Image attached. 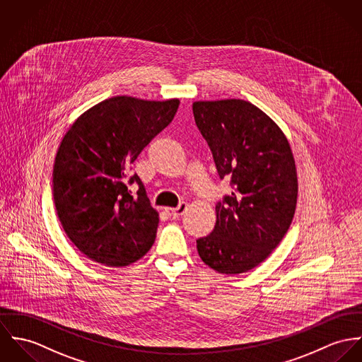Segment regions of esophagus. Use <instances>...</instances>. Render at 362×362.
<instances>
[{"instance_id": "1", "label": "esophagus", "mask_w": 362, "mask_h": 362, "mask_svg": "<svg viewBox=\"0 0 362 362\" xmlns=\"http://www.w3.org/2000/svg\"><path fill=\"white\" fill-rule=\"evenodd\" d=\"M186 208H187V204L182 201V202L177 205V206H175V208H166V211H168V214H169L170 216L176 218V216H180V215H183V212L186 211Z\"/></svg>"}]
</instances>
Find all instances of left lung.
<instances>
[{
	"label": "left lung",
	"instance_id": "8db88e82",
	"mask_svg": "<svg viewBox=\"0 0 362 362\" xmlns=\"http://www.w3.org/2000/svg\"><path fill=\"white\" fill-rule=\"evenodd\" d=\"M193 115L219 177L232 186L216 202L214 230L197 239L199 255L219 274H243L276 248L293 221V153L278 124L248 101H197Z\"/></svg>",
	"mask_w": 362,
	"mask_h": 362
}]
</instances>
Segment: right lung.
<instances>
[{"instance_id": "right-lung-1", "label": "right lung", "mask_w": 362, "mask_h": 362, "mask_svg": "<svg viewBox=\"0 0 362 362\" xmlns=\"http://www.w3.org/2000/svg\"><path fill=\"white\" fill-rule=\"evenodd\" d=\"M177 107L176 98L118 95L86 111L66 132L54 163L52 196L66 236L90 259L126 267L154 244L158 212L129 170ZM133 182L137 199L128 190Z\"/></svg>"}]
</instances>
